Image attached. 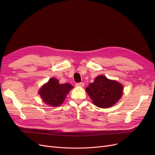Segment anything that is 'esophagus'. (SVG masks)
<instances>
[{
    "label": "esophagus",
    "mask_w": 155,
    "mask_h": 155,
    "mask_svg": "<svg viewBox=\"0 0 155 155\" xmlns=\"http://www.w3.org/2000/svg\"><path fill=\"white\" fill-rule=\"evenodd\" d=\"M76 87H84V83H77L76 84Z\"/></svg>",
    "instance_id": "1"
}]
</instances>
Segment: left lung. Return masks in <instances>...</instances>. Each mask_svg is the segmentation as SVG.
<instances>
[{
    "mask_svg": "<svg viewBox=\"0 0 155 155\" xmlns=\"http://www.w3.org/2000/svg\"><path fill=\"white\" fill-rule=\"evenodd\" d=\"M123 90L121 83L109 79L103 75L96 77L94 81L86 88L93 104L103 109L115 105L122 96Z\"/></svg>",
    "mask_w": 155,
    "mask_h": 155,
    "instance_id": "obj_1",
    "label": "left lung"
}]
</instances>
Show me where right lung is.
<instances>
[{
    "label": "right lung",
    "mask_w": 155,
    "mask_h": 155,
    "mask_svg": "<svg viewBox=\"0 0 155 155\" xmlns=\"http://www.w3.org/2000/svg\"><path fill=\"white\" fill-rule=\"evenodd\" d=\"M72 88L70 84H60L58 79L52 78L42 86L39 94L46 104L51 107H58L63 104Z\"/></svg>",
    "instance_id": "right-lung-1"
}]
</instances>
